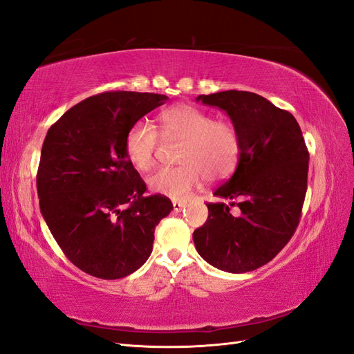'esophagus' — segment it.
Wrapping results in <instances>:
<instances>
[{"label": "esophagus", "mask_w": 354, "mask_h": 354, "mask_svg": "<svg viewBox=\"0 0 354 354\" xmlns=\"http://www.w3.org/2000/svg\"><path fill=\"white\" fill-rule=\"evenodd\" d=\"M186 207V203L185 202H180V201H173V209L176 211V212H180L181 209H183Z\"/></svg>", "instance_id": "1"}]
</instances>
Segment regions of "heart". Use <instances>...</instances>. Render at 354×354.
Instances as JSON below:
<instances>
[{
    "mask_svg": "<svg viewBox=\"0 0 354 354\" xmlns=\"http://www.w3.org/2000/svg\"><path fill=\"white\" fill-rule=\"evenodd\" d=\"M159 130L162 137L183 140L178 167H162L147 178L153 194L185 199L202 181L227 177L236 167L241 155V137L230 122L214 121V118L189 104L173 106L159 115ZM158 146V133L153 128L137 121L125 136V155L138 171L153 165Z\"/></svg>",
    "mask_w": 354,
    "mask_h": 354,
    "instance_id": "heart-1",
    "label": "heart"
}]
</instances>
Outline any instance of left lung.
<instances>
[{"label": "left lung", "mask_w": 354, "mask_h": 354, "mask_svg": "<svg viewBox=\"0 0 354 354\" xmlns=\"http://www.w3.org/2000/svg\"><path fill=\"white\" fill-rule=\"evenodd\" d=\"M227 113L241 137L233 176L214 192L229 203L211 202L208 218L194 232L198 254L217 269L246 273L274 259L301 217L308 152L295 118L250 91L198 95ZM232 206L240 209L236 216Z\"/></svg>", "instance_id": "1"}]
</instances>
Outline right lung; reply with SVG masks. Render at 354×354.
I'll list each match as a JSON object with an SVG mask.
<instances>
[{"mask_svg": "<svg viewBox=\"0 0 354 354\" xmlns=\"http://www.w3.org/2000/svg\"><path fill=\"white\" fill-rule=\"evenodd\" d=\"M168 100L108 91L75 104L50 127L37 174L39 209L62 251L82 272L121 279L152 254L158 223L173 209L125 155L128 128Z\"/></svg>", "mask_w": 354, "mask_h": 354, "instance_id": "add662e5", "label": "right lung"}]
</instances>
